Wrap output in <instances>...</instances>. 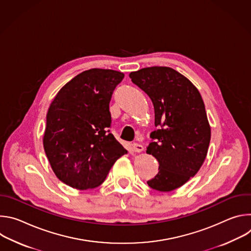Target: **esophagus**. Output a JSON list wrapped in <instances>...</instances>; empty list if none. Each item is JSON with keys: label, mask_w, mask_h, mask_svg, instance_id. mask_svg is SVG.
<instances>
[{"label": "esophagus", "mask_w": 251, "mask_h": 251, "mask_svg": "<svg viewBox=\"0 0 251 251\" xmlns=\"http://www.w3.org/2000/svg\"><path fill=\"white\" fill-rule=\"evenodd\" d=\"M132 150H133L134 152L141 153L143 150H144V147H143V146L140 145V144H137V143H134V144H132Z\"/></svg>", "instance_id": "1"}]
</instances>
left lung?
<instances>
[{"mask_svg":"<svg viewBox=\"0 0 251 251\" xmlns=\"http://www.w3.org/2000/svg\"><path fill=\"white\" fill-rule=\"evenodd\" d=\"M129 76L151 98L159 126L146 151L158 160L159 173L147 184L159 192L174 191L199 172L207 154L210 126L203 100L198 88L171 67H145Z\"/></svg>","mask_w":251,"mask_h":251,"instance_id":"8db88e82","label":"left lung"}]
</instances>
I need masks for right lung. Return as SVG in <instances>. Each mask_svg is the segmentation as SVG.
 Segmentation results:
<instances>
[{
  "label": "right lung",
  "mask_w": 251,
  "mask_h": 251,
  "mask_svg": "<svg viewBox=\"0 0 251 251\" xmlns=\"http://www.w3.org/2000/svg\"><path fill=\"white\" fill-rule=\"evenodd\" d=\"M124 74L92 68L68 81L47 114L44 148L59 180L76 190L100 186L127 150L115 139L109 102Z\"/></svg>",
  "instance_id": "right-lung-1"
}]
</instances>
